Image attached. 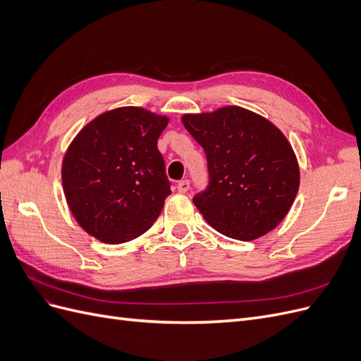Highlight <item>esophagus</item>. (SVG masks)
Returning <instances> with one entry per match:
<instances>
[{
  "instance_id": "esophagus-1",
  "label": "esophagus",
  "mask_w": 361,
  "mask_h": 361,
  "mask_svg": "<svg viewBox=\"0 0 361 361\" xmlns=\"http://www.w3.org/2000/svg\"><path fill=\"white\" fill-rule=\"evenodd\" d=\"M178 190L179 192H187L190 190V180L188 179H183L178 183Z\"/></svg>"
}]
</instances>
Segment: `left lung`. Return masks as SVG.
Instances as JSON below:
<instances>
[{
    "mask_svg": "<svg viewBox=\"0 0 361 361\" xmlns=\"http://www.w3.org/2000/svg\"><path fill=\"white\" fill-rule=\"evenodd\" d=\"M182 123L206 154L209 180L192 197L204 220L239 241L277 227L300 187L297 158L280 129L241 106L185 114Z\"/></svg>",
    "mask_w": 361,
    "mask_h": 361,
    "instance_id": "1",
    "label": "left lung"
}]
</instances>
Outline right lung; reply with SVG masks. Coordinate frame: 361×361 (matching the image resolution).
Wrapping results in <instances>:
<instances>
[{
  "instance_id": "add662e5",
  "label": "right lung",
  "mask_w": 361,
  "mask_h": 361,
  "mask_svg": "<svg viewBox=\"0 0 361 361\" xmlns=\"http://www.w3.org/2000/svg\"><path fill=\"white\" fill-rule=\"evenodd\" d=\"M169 118L123 106L96 117L63 159L68 204L84 231L106 244L143 235L171 194L158 138Z\"/></svg>"
}]
</instances>
